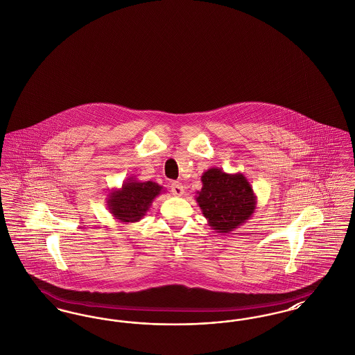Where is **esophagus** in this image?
Here are the masks:
<instances>
[{"instance_id":"34e87169","label":"esophagus","mask_w":355,"mask_h":355,"mask_svg":"<svg viewBox=\"0 0 355 355\" xmlns=\"http://www.w3.org/2000/svg\"><path fill=\"white\" fill-rule=\"evenodd\" d=\"M170 189H171V193H173L174 196H177V197H181V196H184V193H185L184 185L180 184V182H173Z\"/></svg>"}]
</instances>
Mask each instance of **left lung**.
I'll list each match as a JSON object with an SVG mask.
<instances>
[{
  "instance_id": "obj_1",
  "label": "left lung",
  "mask_w": 355,
  "mask_h": 355,
  "mask_svg": "<svg viewBox=\"0 0 355 355\" xmlns=\"http://www.w3.org/2000/svg\"><path fill=\"white\" fill-rule=\"evenodd\" d=\"M202 189L196 201L209 226L222 234H230L253 216L257 197L242 173L229 174L218 168L206 170L201 177Z\"/></svg>"
}]
</instances>
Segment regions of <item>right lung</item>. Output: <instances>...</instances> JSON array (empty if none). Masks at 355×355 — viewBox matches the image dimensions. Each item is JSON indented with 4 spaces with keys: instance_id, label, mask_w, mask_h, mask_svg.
<instances>
[{
    "instance_id": "obj_1",
    "label": "right lung",
    "mask_w": 355,
    "mask_h": 355,
    "mask_svg": "<svg viewBox=\"0 0 355 355\" xmlns=\"http://www.w3.org/2000/svg\"><path fill=\"white\" fill-rule=\"evenodd\" d=\"M164 191L162 186L153 181L141 182L135 177H129L119 189L109 193L106 205L114 220L122 223L138 222L146 216L155 197Z\"/></svg>"
}]
</instances>
